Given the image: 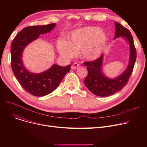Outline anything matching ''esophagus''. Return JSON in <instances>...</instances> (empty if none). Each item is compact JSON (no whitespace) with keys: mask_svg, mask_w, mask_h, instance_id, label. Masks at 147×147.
Returning <instances> with one entry per match:
<instances>
[{"mask_svg":"<svg viewBox=\"0 0 147 147\" xmlns=\"http://www.w3.org/2000/svg\"><path fill=\"white\" fill-rule=\"evenodd\" d=\"M78 67H79V64H78V63H74L71 65V68L72 69H76L77 68H78Z\"/></svg>","mask_w":147,"mask_h":147,"instance_id":"1","label":"esophagus"}]
</instances>
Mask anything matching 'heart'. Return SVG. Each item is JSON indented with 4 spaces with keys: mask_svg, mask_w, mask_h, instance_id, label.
<instances>
[{
    "mask_svg": "<svg viewBox=\"0 0 147 147\" xmlns=\"http://www.w3.org/2000/svg\"><path fill=\"white\" fill-rule=\"evenodd\" d=\"M107 40L104 30L86 26L73 30L68 37V42L58 40L57 49L61 55L66 58L73 57L78 51L80 52L84 59L94 61L101 55Z\"/></svg>",
    "mask_w": 147,
    "mask_h": 147,
    "instance_id": "1",
    "label": "heart"
}]
</instances>
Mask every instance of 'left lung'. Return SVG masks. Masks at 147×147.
<instances>
[{
	"instance_id": "1",
	"label": "left lung",
	"mask_w": 147,
	"mask_h": 147,
	"mask_svg": "<svg viewBox=\"0 0 147 147\" xmlns=\"http://www.w3.org/2000/svg\"><path fill=\"white\" fill-rule=\"evenodd\" d=\"M115 33L114 40L122 37L129 45V63L125 70L114 78H110L107 76L104 73L102 68L105 54H102L94 61L84 63L87 66L88 73L84 79V84L92 94L99 96H109L122 89L127 83L136 61V52L130 31L117 22H115Z\"/></svg>"
}]
</instances>
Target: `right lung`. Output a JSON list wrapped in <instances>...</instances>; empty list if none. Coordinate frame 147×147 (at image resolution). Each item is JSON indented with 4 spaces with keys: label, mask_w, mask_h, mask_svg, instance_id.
<instances>
[{
    "label": "right lung",
    "mask_w": 147,
    "mask_h": 147,
    "mask_svg": "<svg viewBox=\"0 0 147 147\" xmlns=\"http://www.w3.org/2000/svg\"><path fill=\"white\" fill-rule=\"evenodd\" d=\"M55 23L45 26H30L23 28L13 40L11 46V67L15 78L21 85L31 95H47L58 86L65 75L70 71V65L62 67L53 64L40 73L29 71L22 61V53L26 46L37 40L40 34L50 32Z\"/></svg>",
    "instance_id": "1"
}]
</instances>
